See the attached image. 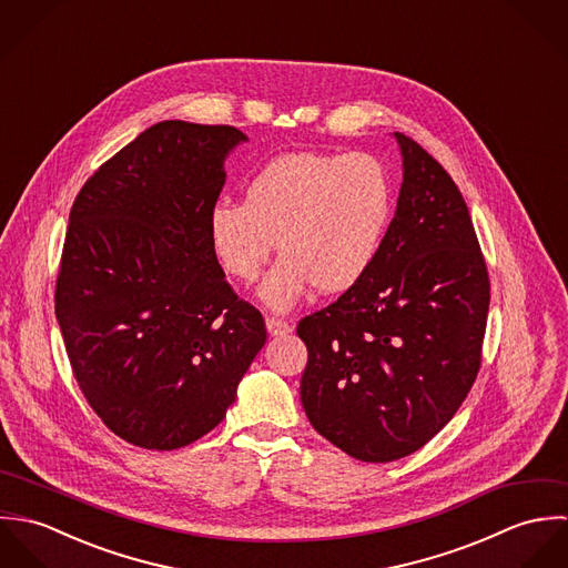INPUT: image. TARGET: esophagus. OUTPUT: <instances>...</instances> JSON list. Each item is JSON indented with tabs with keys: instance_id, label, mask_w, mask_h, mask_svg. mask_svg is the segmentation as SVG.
Here are the masks:
<instances>
[{
	"instance_id": "1",
	"label": "esophagus",
	"mask_w": 568,
	"mask_h": 568,
	"mask_svg": "<svg viewBox=\"0 0 568 568\" xmlns=\"http://www.w3.org/2000/svg\"><path fill=\"white\" fill-rule=\"evenodd\" d=\"M266 329H268V334L277 336V334H288L293 329V325L284 320H277V317H266Z\"/></svg>"
}]
</instances>
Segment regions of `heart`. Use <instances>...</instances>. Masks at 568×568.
<instances>
[{
	"mask_svg": "<svg viewBox=\"0 0 568 568\" xmlns=\"http://www.w3.org/2000/svg\"><path fill=\"white\" fill-rule=\"evenodd\" d=\"M392 214V179L376 158L293 151L248 176L244 203H214L210 241L225 273L253 284L277 239L282 257L260 295L271 308L288 311L311 286L338 295L361 284Z\"/></svg>",
	"mask_w": 568,
	"mask_h": 568,
	"instance_id": "b5f03b06",
	"label": "heart"
}]
</instances>
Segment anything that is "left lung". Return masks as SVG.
<instances>
[{
	"instance_id": "1",
	"label": "left lung",
	"mask_w": 568,
	"mask_h": 568,
	"mask_svg": "<svg viewBox=\"0 0 568 568\" xmlns=\"http://www.w3.org/2000/svg\"><path fill=\"white\" fill-rule=\"evenodd\" d=\"M396 138L405 181L374 266L297 324L311 424L369 464L415 453L450 422L477 381L489 308L486 257L459 187L415 140Z\"/></svg>"
}]
</instances>
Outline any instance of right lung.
Listing matches in <instances>:
<instances>
[{"instance_id":"add662e5","label":"right lung","mask_w":568,"mask_h":568,"mask_svg":"<svg viewBox=\"0 0 568 568\" xmlns=\"http://www.w3.org/2000/svg\"><path fill=\"white\" fill-rule=\"evenodd\" d=\"M244 140L236 126L165 120L72 205L57 320L84 400L133 446L174 450L210 433L266 341L210 241L223 162Z\"/></svg>"}]
</instances>
